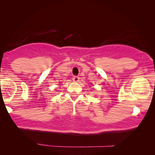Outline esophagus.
Returning <instances> with one entry per match:
<instances>
[{
  "label": "esophagus",
  "mask_w": 155,
  "mask_h": 155,
  "mask_svg": "<svg viewBox=\"0 0 155 155\" xmlns=\"http://www.w3.org/2000/svg\"><path fill=\"white\" fill-rule=\"evenodd\" d=\"M79 77H77V76H74V77H72V80L74 81V82H78V81H79Z\"/></svg>",
  "instance_id": "obj_1"
}]
</instances>
